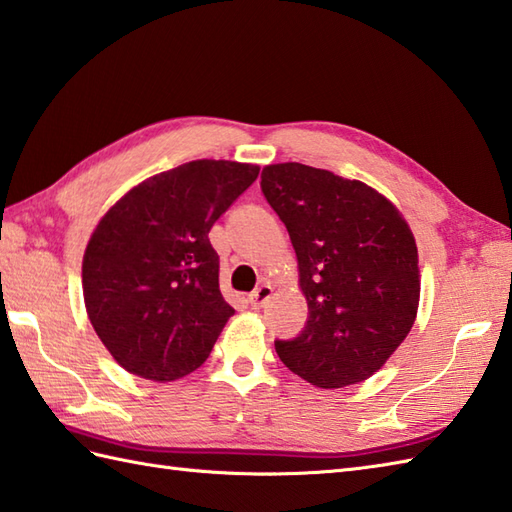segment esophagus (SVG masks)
I'll return each instance as SVG.
<instances>
[{"mask_svg":"<svg viewBox=\"0 0 512 512\" xmlns=\"http://www.w3.org/2000/svg\"><path fill=\"white\" fill-rule=\"evenodd\" d=\"M274 295V287L271 285H260L254 293H249L247 302L252 304V309H260V306H265V302Z\"/></svg>","mask_w":512,"mask_h":512,"instance_id":"esophagus-1","label":"esophagus"}]
</instances>
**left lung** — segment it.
<instances>
[{"mask_svg": "<svg viewBox=\"0 0 512 512\" xmlns=\"http://www.w3.org/2000/svg\"><path fill=\"white\" fill-rule=\"evenodd\" d=\"M260 186L287 227L309 304L304 331L276 342L278 357L324 390L370 379L403 344L418 313L410 225L379 190L324 168L269 164Z\"/></svg>", "mask_w": 512, "mask_h": 512, "instance_id": "8db88e82", "label": "left lung"}]
</instances>
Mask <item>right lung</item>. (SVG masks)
Returning a JSON list of instances; mask_svg holds the SVG:
<instances>
[{"mask_svg": "<svg viewBox=\"0 0 512 512\" xmlns=\"http://www.w3.org/2000/svg\"><path fill=\"white\" fill-rule=\"evenodd\" d=\"M260 166L195 160L144 179L105 212L83 256L96 335L135 377L168 383L208 359L234 309L208 232Z\"/></svg>", "mask_w": 512, "mask_h": 512, "instance_id": "obj_1", "label": "right lung"}]
</instances>
